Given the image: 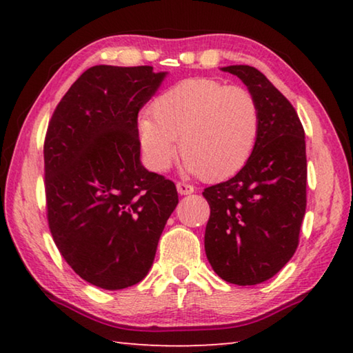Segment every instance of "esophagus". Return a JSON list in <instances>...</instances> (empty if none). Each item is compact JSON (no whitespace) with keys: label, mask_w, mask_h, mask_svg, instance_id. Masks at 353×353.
I'll use <instances>...</instances> for the list:
<instances>
[{"label":"esophagus","mask_w":353,"mask_h":353,"mask_svg":"<svg viewBox=\"0 0 353 353\" xmlns=\"http://www.w3.org/2000/svg\"><path fill=\"white\" fill-rule=\"evenodd\" d=\"M176 187H177V191H179V193H181V194H191V193H193V191H194L193 185L185 183V182H177Z\"/></svg>","instance_id":"1"}]
</instances>
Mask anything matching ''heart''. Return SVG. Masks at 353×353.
I'll return each mask as SVG.
<instances>
[{"label":"heart","instance_id":"obj_1","mask_svg":"<svg viewBox=\"0 0 353 353\" xmlns=\"http://www.w3.org/2000/svg\"><path fill=\"white\" fill-rule=\"evenodd\" d=\"M260 110L252 93L210 77H190L152 101L139 118V139L149 168L171 166L181 139L183 168L205 181L236 174L254 152Z\"/></svg>","mask_w":353,"mask_h":353}]
</instances>
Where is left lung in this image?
<instances>
[{
  "mask_svg": "<svg viewBox=\"0 0 353 353\" xmlns=\"http://www.w3.org/2000/svg\"><path fill=\"white\" fill-rule=\"evenodd\" d=\"M224 71L246 83L260 110V132L248 163L204 190L210 205L205 254L229 283L266 282L291 260L307 208L305 132L292 104L249 65Z\"/></svg>",
  "mask_w": 353,
  "mask_h": 353,
  "instance_id": "1",
  "label": "left lung"
}]
</instances>
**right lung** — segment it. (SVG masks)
I'll use <instances>...</instances> for the list:
<instances>
[{
  "label": "right lung",
  "mask_w": 353,
  "mask_h": 353,
  "mask_svg": "<svg viewBox=\"0 0 353 353\" xmlns=\"http://www.w3.org/2000/svg\"><path fill=\"white\" fill-rule=\"evenodd\" d=\"M163 77L149 65H97L70 87L48 124V225L71 270L103 290L145 279L179 204L174 182L140 162L139 112Z\"/></svg>",
  "instance_id": "add662e5"
}]
</instances>
